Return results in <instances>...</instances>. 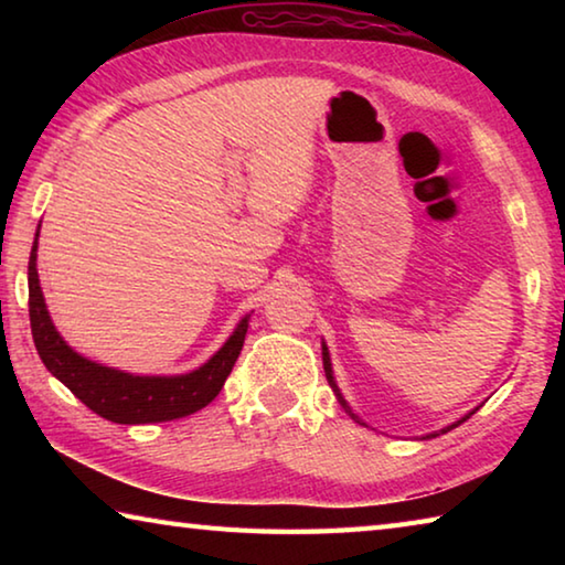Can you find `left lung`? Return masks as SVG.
Here are the masks:
<instances>
[{"label":"left lung","mask_w":565,"mask_h":565,"mask_svg":"<svg viewBox=\"0 0 565 565\" xmlns=\"http://www.w3.org/2000/svg\"><path fill=\"white\" fill-rule=\"evenodd\" d=\"M323 371H327V379H329V384H331V388H333V391H337V396H339V404H341L343 408H347V411H349V406H347V401H343V396L339 394V388H337V384H333V374H331V361H329V351H327V347H323ZM349 414H351V411H349ZM351 416H353V414H351ZM353 418H356V416H353ZM466 418H471V414H468V416H463L461 420H456V424H451V426H448V428H441V434H446V431H451V428H456V426H461ZM356 420H359V418H356ZM359 424H361V420H359ZM434 436H436V434H434Z\"/></svg>","instance_id":"left-lung-1"}]
</instances>
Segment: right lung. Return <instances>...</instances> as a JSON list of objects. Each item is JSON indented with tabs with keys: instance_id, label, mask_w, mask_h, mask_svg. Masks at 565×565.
<instances>
[{
	"instance_id": "1",
	"label": "right lung",
	"mask_w": 565,
	"mask_h": 565,
	"mask_svg": "<svg viewBox=\"0 0 565 565\" xmlns=\"http://www.w3.org/2000/svg\"><path fill=\"white\" fill-rule=\"evenodd\" d=\"M40 236V232H36ZM30 323L36 353L50 374L62 381L72 394L89 406L94 414L114 424H159L194 414L212 404L222 391L226 376L242 353L248 317L242 319L222 349L202 369L184 376H131L124 371L99 366L66 347L54 329L50 311L44 306L36 276V238L30 254Z\"/></svg>"
}]
</instances>
